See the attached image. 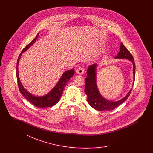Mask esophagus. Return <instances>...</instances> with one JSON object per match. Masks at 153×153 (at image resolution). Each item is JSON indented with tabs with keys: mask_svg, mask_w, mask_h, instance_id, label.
Returning a JSON list of instances; mask_svg holds the SVG:
<instances>
[{
	"mask_svg": "<svg viewBox=\"0 0 153 153\" xmlns=\"http://www.w3.org/2000/svg\"><path fill=\"white\" fill-rule=\"evenodd\" d=\"M76 72H77V73H78L79 74H80V75H82V74H83L84 73V69L82 68H79L77 69Z\"/></svg>",
	"mask_w": 153,
	"mask_h": 153,
	"instance_id": "34e87169",
	"label": "esophagus"
}]
</instances>
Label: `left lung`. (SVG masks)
Instances as JSON below:
<instances>
[{
	"label": "left lung",
	"instance_id": "1",
	"mask_svg": "<svg viewBox=\"0 0 153 153\" xmlns=\"http://www.w3.org/2000/svg\"><path fill=\"white\" fill-rule=\"evenodd\" d=\"M115 59H127L132 62L133 65V83L134 85L135 80V64L134 59L131 55L130 52L128 51L122 43L120 44V51H119ZM98 64H94L89 66L88 68V77L85 79V92L88 96L87 101L89 104L94 109L99 111H111L115 109L117 106L121 104L122 102L126 101L131 94L132 88L124 97L119 100L113 102L107 100L102 96L100 94L97 85L96 84V73Z\"/></svg>",
	"mask_w": 153,
	"mask_h": 153
}]
</instances>
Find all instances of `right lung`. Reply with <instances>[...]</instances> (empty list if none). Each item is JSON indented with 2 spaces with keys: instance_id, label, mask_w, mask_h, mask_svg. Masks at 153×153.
Masks as SVG:
<instances>
[{
  "instance_id": "right-lung-1",
  "label": "right lung",
  "mask_w": 153,
  "mask_h": 153,
  "mask_svg": "<svg viewBox=\"0 0 153 153\" xmlns=\"http://www.w3.org/2000/svg\"><path fill=\"white\" fill-rule=\"evenodd\" d=\"M39 33H38L36 38L22 50L21 53L19 54L16 64V77L19 89L22 95L25 96V97L33 105L39 108H46L52 107L59 102L68 81L71 79V77L73 76L74 74V70L72 69L64 72L56 85L46 95L41 96L32 95L23 87L19 79L18 72V65L19 63V60L22 56V53L27 51L36 42L37 38L39 36Z\"/></svg>"
}]
</instances>
